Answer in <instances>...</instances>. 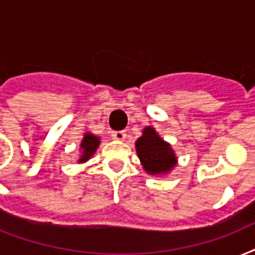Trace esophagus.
I'll return each instance as SVG.
<instances>
[{
  "instance_id": "obj_1",
  "label": "esophagus",
  "mask_w": 255,
  "mask_h": 255,
  "mask_svg": "<svg viewBox=\"0 0 255 255\" xmlns=\"http://www.w3.org/2000/svg\"><path fill=\"white\" fill-rule=\"evenodd\" d=\"M126 131H114L112 132V137L116 140H124L126 139Z\"/></svg>"
}]
</instances>
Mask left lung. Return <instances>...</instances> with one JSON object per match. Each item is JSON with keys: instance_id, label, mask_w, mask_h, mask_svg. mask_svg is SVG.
<instances>
[{"instance_id": "left-lung-1", "label": "left lung", "mask_w": 255, "mask_h": 255, "mask_svg": "<svg viewBox=\"0 0 255 255\" xmlns=\"http://www.w3.org/2000/svg\"><path fill=\"white\" fill-rule=\"evenodd\" d=\"M136 152L148 173H165L174 167L176 156L168 143L152 127L144 128L143 136L136 141Z\"/></svg>"}]
</instances>
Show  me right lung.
I'll return each instance as SVG.
<instances>
[{
    "instance_id": "obj_1",
    "label": "right lung",
    "mask_w": 255,
    "mask_h": 255,
    "mask_svg": "<svg viewBox=\"0 0 255 255\" xmlns=\"http://www.w3.org/2000/svg\"><path fill=\"white\" fill-rule=\"evenodd\" d=\"M99 143V137H96V136L91 135V133H86L81 144V148L83 149V155L81 156L79 163H83V161L90 159V157L94 155V152L96 151V148H98Z\"/></svg>"
}]
</instances>
